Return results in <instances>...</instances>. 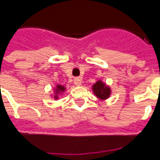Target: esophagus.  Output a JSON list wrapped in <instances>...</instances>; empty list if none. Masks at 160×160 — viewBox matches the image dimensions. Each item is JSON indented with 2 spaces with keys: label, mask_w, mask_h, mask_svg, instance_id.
Returning <instances> with one entry per match:
<instances>
[{
  "label": "esophagus",
  "mask_w": 160,
  "mask_h": 160,
  "mask_svg": "<svg viewBox=\"0 0 160 160\" xmlns=\"http://www.w3.org/2000/svg\"><path fill=\"white\" fill-rule=\"evenodd\" d=\"M73 82H74V84H75L76 86H80L81 83H82V80H81L80 78H75V79L73 80Z\"/></svg>",
  "instance_id": "34e87169"
}]
</instances>
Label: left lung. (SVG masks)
Here are the masks:
<instances>
[{"label":"left lung","instance_id":"left-lung-1","mask_svg":"<svg viewBox=\"0 0 160 160\" xmlns=\"http://www.w3.org/2000/svg\"><path fill=\"white\" fill-rule=\"evenodd\" d=\"M92 90L94 94L97 96L99 99H106L111 95V89L107 87L104 83H103L101 80H98L96 83L92 86Z\"/></svg>","mask_w":160,"mask_h":160}]
</instances>
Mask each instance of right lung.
<instances>
[{
	"mask_svg": "<svg viewBox=\"0 0 160 160\" xmlns=\"http://www.w3.org/2000/svg\"><path fill=\"white\" fill-rule=\"evenodd\" d=\"M65 89H66V88L63 87V86H61V85H57V86H56V91H55V95H54V98H55V99L58 98V94L63 92L65 91Z\"/></svg>",
	"mask_w": 160,
	"mask_h": 160,
	"instance_id": "1",
	"label": "right lung"
}]
</instances>
